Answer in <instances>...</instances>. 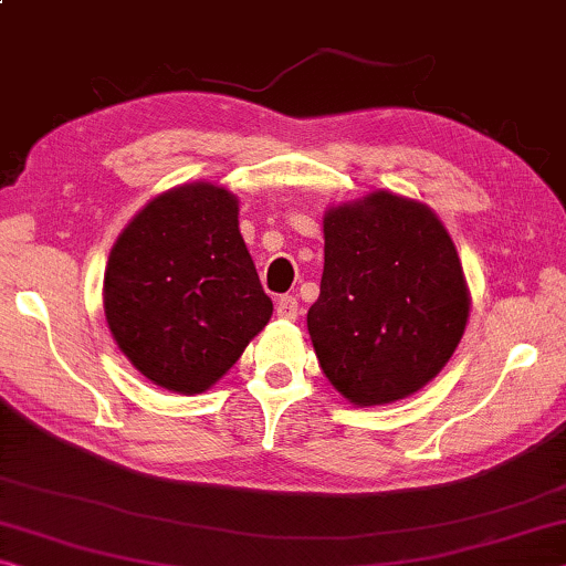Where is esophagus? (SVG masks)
<instances>
[{
	"label": "esophagus",
	"mask_w": 566,
	"mask_h": 566,
	"mask_svg": "<svg viewBox=\"0 0 566 566\" xmlns=\"http://www.w3.org/2000/svg\"><path fill=\"white\" fill-rule=\"evenodd\" d=\"M275 313L277 318H285V321L298 318V301H295V295H281V298H277Z\"/></svg>",
	"instance_id": "obj_1"
}]
</instances>
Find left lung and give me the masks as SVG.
<instances>
[{
	"instance_id": "1",
	"label": "left lung",
	"mask_w": 566,
	"mask_h": 566,
	"mask_svg": "<svg viewBox=\"0 0 566 566\" xmlns=\"http://www.w3.org/2000/svg\"><path fill=\"white\" fill-rule=\"evenodd\" d=\"M471 316L446 224L417 199L374 189L324 212V275L308 308L318 364L352 405H392L432 381Z\"/></svg>"
}]
</instances>
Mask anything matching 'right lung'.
<instances>
[{
	"mask_svg": "<svg viewBox=\"0 0 566 566\" xmlns=\"http://www.w3.org/2000/svg\"><path fill=\"white\" fill-rule=\"evenodd\" d=\"M238 214L228 187L189 181L149 199L111 250L106 324L156 387L207 392L273 316Z\"/></svg>",
	"mask_w": 566,
	"mask_h": 566,
	"instance_id": "obj_1",
	"label": "right lung"
}]
</instances>
